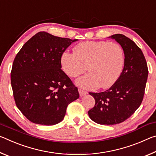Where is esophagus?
Returning a JSON list of instances; mask_svg holds the SVG:
<instances>
[{
	"instance_id": "34e87169",
	"label": "esophagus",
	"mask_w": 156,
	"mask_h": 156,
	"mask_svg": "<svg viewBox=\"0 0 156 156\" xmlns=\"http://www.w3.org/2000/svg\"><path fill=\"white\" fill-rule=\"evenodd\" d=\"M78 91H79V94H80V97H83L84 96H85L86 94H87V92L85 91L82 90V89H79Z\"/></svg>"
}]
</instances>
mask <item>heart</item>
Listing matches in <instances>:
<instances>
[{"label": "heart", "instance_id": "1", "mask_svg": "<svg viewBox=\"0 0 156 156\" xmlns=\"http://www.w3.org/2000/svg\"><path fill=\"white\" fill-rule=\"evenodd\" d=\"M60 64L67 75L77 77L87 69V73L76 80V85L84 89L110 88L122 73L125 54L122 47L107 41H84L76 44L73 53L63 52Z\"/></svg>", "mask_w": 156, "mask_h": 156}]
</instances>
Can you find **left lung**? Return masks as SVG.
<instances>
[{
  "mask_svg": "<svg viewBox=\"0 0 156 156\" xmlns=\"http://www.w3.org/2000/svg\"><path fill=\"white\" fill-rule=\"evenodd\" d=\"M120 44L125 65L117 82L104 92L91 93L96 104L88 112L89 118L100 125L119 124L129 118L141 105L148 77L147 64L142 50L122 34L109 36Z\"/></svg>",
  "mask_w": 156,
  "mask_h": 156,
  "instance_id": "obj_1",
  "label": "left lung"
}]
</instances>
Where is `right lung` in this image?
Instances as JSON below:
<instances>
[{
	"label": "right lung",
	"instance_id": "obj_1",
	"mask_svg": "<svg viewBox=\"0 0 156 156\" xmlns=\"http://www.w3.org/2000/svg\"><path fill=\"white\" fill-rule=\"evenodd\" d=\"M78 39L40 31L25 43L14 60L11 83L17 107L31 122L54 125L64 118L78 88L61 69L60 57Z\"/></svg>",
	"mask_w": 156,
	"mask_h": 156
}]
</instances>
